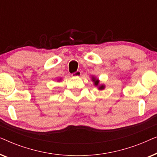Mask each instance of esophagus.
Segmentation results:
<instances>
[{
  "mask_svg": "<svg viewBox=\"0 0 157 157\" xmlns=\"http://www.w3.org/2000/svg\"><path fill=\"white\" fill-rule=\"evenodd\" d=\"M71 76L72 77H79L81 76V72L79 71H77L74 73V74H72Z\"/></svg>",
  "mask_w": 157,
  "mask_h": 157,
  "instance_id": "34e87169",
  "label": "esophagus"
}]
</instances>
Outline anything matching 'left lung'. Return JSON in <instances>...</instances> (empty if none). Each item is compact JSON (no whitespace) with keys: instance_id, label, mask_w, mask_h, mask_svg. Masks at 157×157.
<instances>
[{"instance_id":"left-lung-1","label":"left lung","mask_w":157,"mask_h":157,"mask_svg":"<svg viewBox=\"0 0 157 157\" xmlns=\"http://www.w3.org/2000/svg\"><path fill=\"white\" fill-rule=\"evenodd\" d=\"M92 81H94V85L96 86H98V89L99 90H103L105 89V86L104 84H101L99 85V80H98L97 78H96L95 77H92Z\"/></svg>"}]
</instances>
